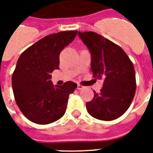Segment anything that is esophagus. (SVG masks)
Listing matches in <instances>:
<instances>
[{
  "mask_svg": "<svg viewBox=\"0 0 153 153\" xmlns=\"http://www.w3.org/2000/svg\"><path fill=\"white\" fill-rule=\"evenodd\" d=\"M84 88H85V86H82L80 84H78V86H77V89H78V90H82V89Z\"/></svg>",
  "mask_w": 153,
  "mask_h": 153,
  "instance_id": "obj_1",
  "label": "esophagus"
}]
</instances>
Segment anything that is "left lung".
<instances>
[{"instance_id":"1","label":"left lung","mask_w":153,"mask_h":153,"mask_svg":"<svg viewBox=\"0 0 153 153\" xmlns=\"http://www.w3.org/2000/svg\"><path fill=\"white\" fill-rule=\"evenodd\" d=\"M79 36L91 53L94 79H103L99 93L94 92L86 109L102 121H112L123 115L130 106L136 92L135 70L123 49L94 32H79Z\"/></svg>"}]
</instances>
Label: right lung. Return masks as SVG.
<instances>
[{
  "mask_svg": "<svg viewBox=\"0 0 153 153\" xmlns=\"http://www.w3.org/2000/svg\"><path fill=\"white\" fill-rule=\"evenodd\" d=\"M78 31H63L44 37L20 55L12 76L16 103L29 121L52 123L65 114L70 94L77 84L66 82L53 86L51 73L59 69V54Z\"/></svg>",
  "mask_w": 153,
  "mask_h": 153,
  "instance_id": "obj_1",
  "label": "right lung"
}]
</instances>
